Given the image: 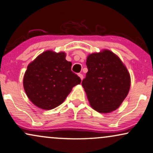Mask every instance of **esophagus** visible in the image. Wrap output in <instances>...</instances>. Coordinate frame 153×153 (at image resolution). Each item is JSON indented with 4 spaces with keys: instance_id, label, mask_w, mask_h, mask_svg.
<instances>
[{
    "instance_id": "obj_1",
    "label": "esophagus",
    "mask_w": 153,
    "mask_h": 153,
    "mask_svg": "<svg viewBox=\"0 0 153 153\" xmlns=\"http://www.w3.org/2000/svg\"><path fill=\"white\" fill-rule=\"evenodd\" d=\"M78 76L80 77V78L81 79V80H82V79H83V75H82V74H80V73H79V74H78Z\"/></svg>"
}]
</instances>
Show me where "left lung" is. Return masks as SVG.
Listing matches in <instances>:
<instances>
[{
	"instance_id": "8db88e82",
	"label": "left lung",
	"mask_w": 153,
	"mask_h": 153,
	"mask_svg": "<svg viewBox=\"0 0 153 153\" xmlns=\"http://www.w3.org/2000/svg\"><path fill=\"white\" fill-rule=\"evenodd\" d=\"M88 71L82 85L90 106L102 114L120 107L131 87V76L126 67L114 53L108 49L89 54Z\"/></svg>"
}]
</instances>
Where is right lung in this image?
<instances>
[{"label": "right lung", "instance_id": "add662e5", "mask_svg": "<svg viewBox=\"0 0 153 153\" xmlns=\"http://www.w3.org/2000/svg\"><path fill=\"white\" fill-rule=\"evenodd\" d=\"M65 56V52L47 50L27 65L23 87L30 101L40 109L50 110L59 106L81 82L71 71L72 63Z\"/></svg>", "mask_w": 153, "mask_h": 153}]
</instances>
